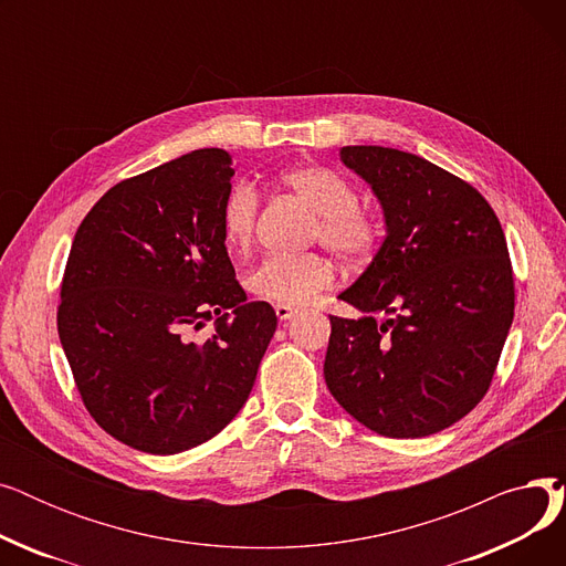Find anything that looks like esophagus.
<instances>
[{"label":"esophagus","mask_w":566,"mask_h":566,"mask_svg":"<svg viewBox=\"0 0 566 566\" xmlns=\"http://www.w3.org/2000/svg\"><path fill=\"white\" fill-rule=\"evenodd\" d=\"M295 312H298V310L291 307V305H275V314H277L280 321H289Z\"/></svg>","instance_id":"obj_1"}]
</instances>
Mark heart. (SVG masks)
<instances>
[{
    "label": "heart",
    "mask_w": 566,
    "mask_h": 566,
    "mask_svg": "<svg viewBox=\"0 0 566 566\" xmlns=\"http://www.w3.org/2000/svg\"><path fill=\"white\" fill-rule=\"evenodd\" d=\"M280 186L298 197L316 216L312 241L323 243L346 263L367 261L378 245V224L358 206V195L337 171L321 165H298L280 174ZM259 195L252 184L238 181L224 197L220 224L224 245L243 252L252 243ZM333 263L316 254H271L245 277L259 301L277 305H307L333 284Z\"/></svg>",
    "instance_id": "b5f03b06"
}]
</instances>
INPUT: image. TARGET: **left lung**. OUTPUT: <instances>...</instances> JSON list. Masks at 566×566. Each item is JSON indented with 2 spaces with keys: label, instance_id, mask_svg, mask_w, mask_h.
I'll use <instances>...</instances> for the list:
<instances>
[{
  "label": "left lung",
  "instance_id": "left-lung-1",
  "mask_svg": "<svg viewBox=\"0 0 566 566\" xmlns=\"http://www.w3.org/2000/svg\"><path fill=\"white\" fill-rule=\"evenodd\" d=\"M376 195L385 241L331 316L325 382L388 438H424L482 401L514 321L507 241L489 201L459 176L399 148L344 146Z\"/></svg>",
  "mask_w": 566,
  "mask_h": 566
}]
</instances>
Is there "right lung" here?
<instances>
[{
	"mask_svg": "<svg viewBox=\"0 0 566 566\" xmlns=\"http://www.w3.org/2000/svg\"><path fill=\"white\" fill-rule=\"evenodd\" d=\"M231 176L224 148H199L109 188L73 238L59 339L98 427L146 454L220 433L277 328L271 305L248 303L224 248ZM211 317L214 335L192 343Z\"/></svg>",
	"mask_w": 566,
	"mask_h": 566,
	"instance_id": "obj_1",
	"label": "right lung"
}]
</instances>
